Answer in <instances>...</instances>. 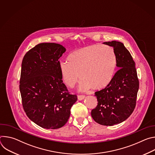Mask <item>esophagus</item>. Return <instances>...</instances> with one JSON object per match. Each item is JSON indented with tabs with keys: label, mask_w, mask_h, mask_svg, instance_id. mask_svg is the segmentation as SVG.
Instances as JSON below:
<instances>
[{
	"label": "esophagus",
	"mask_w": 155,
	"mask_h": 155,
	"mask_svg": "<svg viewBox=\"0 0 155 155\" xmlns=\"http://www.w3.org/2000/svg\"><path fill=\"white\" fill-rule=\"evenodd\" d=\"M77 97H78V99L79 101H82V100L84 99L85 96H84V95H78Z\"/></svg>",
	"instance_id": "esophagus-1"
}]
</instances>
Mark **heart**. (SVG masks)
Returning a JSON list of instances; mask_svg holds the SVG:
<instances>
[{"instance_id":"heart-1","label":"heart","mask_w":155,"mask_h":155,"mask_svg":"<svg viewBox=\"0 0 155 155\" xmlns=\"http://www.w3.org/2000/svg\"><path fill=\"white\" fill-rule=\"evenodd\" d=\"M67 61L59 65L61 78L66 86L72 88L81 77L82 91L91 87L100 90L107 86L113 79L117 66L114 48L98 44L74 51L69 54Z\"/></svg>"}]
</instances>
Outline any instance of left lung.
Returning a JSON list of instances; mask_svg holds the SVG:
<instances>
[{"mask_svg": "<svg viewBox=\"0 0 155 155\" xmlns=\"http://www.w3.org/2000/svg\"><path fill=\"white\" fill-rule=\"evenodd\" d=\"M103 43L114 47L119 69L104 89L95 93L98 102L91 114L96 123L113 126L125 121L133 112L139 81L135 62L124 44L115 40Z\"/></svg>", "mask_w": 155, "mask_h": 155, "instance_id": "left-lung-1", "label": "left lung"}]
</instances>
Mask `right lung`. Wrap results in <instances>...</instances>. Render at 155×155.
<instances>
[{
    "mask_svg": "<svg viewBox=\"0 0 155 155\" xmlns=\"http://www.w3.org/2000/svg\"><path fill=\"white\" fill-rule=\"evenodd\" d=\"M66 51L60 44L41 43L25 55L19 90L28 118L45 129H58L68 122L77 96L63 83L59 58Z\"/></svg>",
    "mask_w": 155,
    "mask_h": 155,
    "instance_id": "1",
    "label": "right lung"
}]
</instances>
